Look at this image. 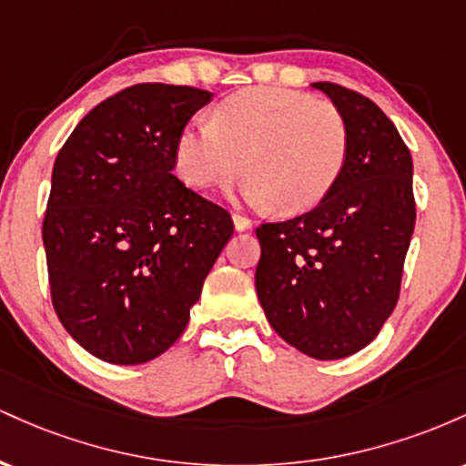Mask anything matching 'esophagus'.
Returning <instances> with one entry per match:
<instances>
[{
  "label": "esophagus",
  "instance_id": "esophagus-1",
  "mask_svg": "<svg viewBox=\"0 0 466 466\" xmlns=\"http://www.w3.org/2000/svg\"><path fill=\"white\" fill-rule=\"evenodd\" d=\"M232 223H234V229H238V232H245V229H251V218L243 217V215H232Z\"/></svg>",
  "mask_w": 466,
  "mask_h": 466
}]
</instances>
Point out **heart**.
I'll list each match as a JSON object with an SVG mask.
<instances>
[{
  "label": "heart",
  "instance_id": "1",
  "mask_svg": "<svg viewBox=\"0 0 466 466\" xmlns=\"http://www.w3.org/2000/svg\"><path fill=\"white\" fill-rule=\"evenodd\" d=\"M349 159V127L335 105L287 87L232 94L206 125L175 140V173L195 190L226 186L243 170L245 192L282 215L311 210L335 188Z\"/></svg>",
  "mask_w": 466,
  "mask_h": 466
}]
</instances>
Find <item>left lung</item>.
I'll list each match as a JSON object with an SVG mask.
<instances>
[{
	"instance_id": "8db88e82",
	"label": "left lung",
	"mask_w": 466,
	"mask_h": 466,
	"mask_svg": "<svg viewBox=\"0 0 466 466\" xmlns=\"http://www.w3.org/2000/svg\"><path fill=\"white\" fill-rule=\"evenodd\" d=\"M349 127V159L311 212L256 229V293L287 344L313 360L366 349L392 315L416 221L410 148L366 96L313 83Z\"/></svg>"
}]
</instances>
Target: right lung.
<instances>
[{"label": "right lung", "mask_w": 466, "mask_h": 466, "mask_svg": "<svg viewBox=\"0 0 466 466\" xmlns=\"http://www.w3.org/2000/svg\"><path fill=\"white\" fill-rule=\"evenodd\" d=\"M210 92L144 83L94 106L52 168L44 248L66 330L106 363L168 350L228 240L232 218L173 175L175 140Z\"/></svg>", "instance_id": "obj_1"}]
</instances>
